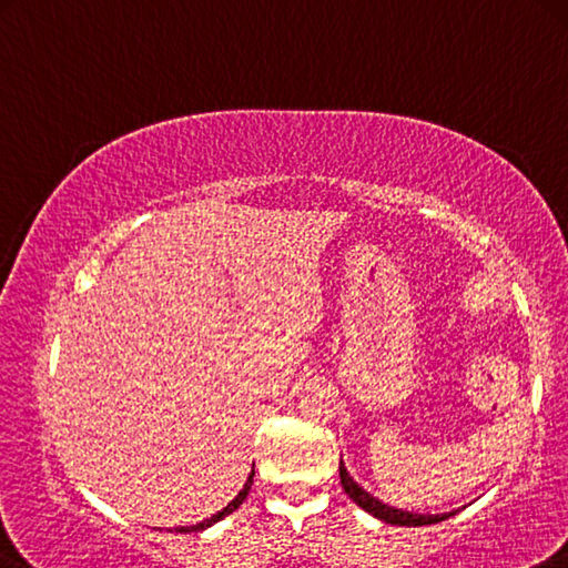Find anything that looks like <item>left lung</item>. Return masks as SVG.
<instances>
[{"mask_svg":"<svg viewBox=\"0 0 568 568\" xmlns=\"http://www.w3.org/2000/svg\"><path fill=\"white\" fill-rule=\"evenodd\" d=\"M338 475H341V485H344L348 498L354 500L358 508H364L368 516L379 518V520H384V524H392V526H429V524H439V520L455 516V510L429 516V513H414V510H402V508L386 506V503H382L379 498H374L372 493H366L362 485L351 478L344 460H341V465H338Z\"/></svg>","mask_w":568,"mask_h":568,"instance_id":"left-lung-1","label":"left lung"}]
</instances>
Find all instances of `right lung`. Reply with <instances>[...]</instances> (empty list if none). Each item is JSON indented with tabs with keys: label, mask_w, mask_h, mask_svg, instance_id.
<instances>
[{
	"label": "right lung",
	"mask_w": 568,
	"mask_h": 568,
	"mask_svg": "<svg viewBox=\"0 0 568 568\" xmlns=\"http://www.w3.org/2000/svg\"><path fill=\"white\" fill-rule=\"evenodd\" d=\"M252 467H255V465H252ZM252 475H255V470H252L250 475H247V483L245 485H242V490L235 495V500H230L227 503V506H224L220 513H214V516L212 518H206V520H202V524H196V526H182V528H176L179 530V534H196V530H204V528H210V526H214V524H217V520H222L224 516H230V513L232 510H237L240 506H242V500H245L247 498V493H250V485H252Z\"/></svg>",
	"instance_id": "1"
}]
</instances>
